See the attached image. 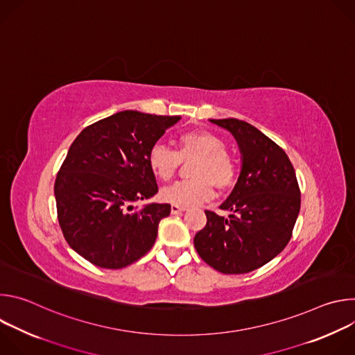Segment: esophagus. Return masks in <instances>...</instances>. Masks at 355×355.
<instances>
[{
    "instance_id": "34e87169",
    "label": "esophagus",
    "mask_w": 355,
    "mask_h": 355,
    "mask_svg": "<svg viewBox=\"0 0 355 355\" xmlns=\"http://www.w3.org/2000/svg\"><path fill=\"white\" fill-rule=\"evenodd\" d=\"M187 211V207H180V205H171V214L173 215H177V214H181Z\"/></svg>"
}]
</instances>
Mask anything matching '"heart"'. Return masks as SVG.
Instances as JSON below:
<instances>
[{"instance_id": "obj_1", "label": "heart", "mask_w": 355, "mask_h": 355, "mask_svg": "<svg viewBox=\"0 0 355 355\" xmlns=\"http://www.w3.org/2000/svg\"><path fill=\"white\" fill-rule=\"evenodd\" d=\"M196 157L193 180L178 181L166 187L160 198L173 205L191 207L212 199L214 185L219 189L230 188L237 175V166L227 153L226 141L209 130H189L177 137V150L156 143L147 153L148 167L159 180L168 181L174 177L182 160Z\"/></svg>"}]
</instances>
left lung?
I'll use <instances>...</instances> for the list:
<instances>
[{"mask_svg":"<svg viewBox=\"0 0 355 355\" xmlns=\"http://www.w3.org/2000/svg\"><path fill=\"white\" fill-rule=\"evenodd\" d=\"M237 140L241 173L220 209L229 219L205 211L207 226L195 234L199 257L223 274L254 271L285 248L300 209V189L285 151L252 125L211 119Z\"/></svg>","mask_w":355,"mask_h":355,"instance_id":"8db88e82","label":"left lung"}]
</instances>
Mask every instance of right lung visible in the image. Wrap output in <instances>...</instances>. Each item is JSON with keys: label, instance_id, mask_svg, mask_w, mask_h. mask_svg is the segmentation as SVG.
Here are the masks:
<instances>
[{"label": "right lung", "instance_id": "1", "mask_svg": "<svg viewBox=\"0 0 355 355\" xmlns=\"http://www.w3.org/2000/svg\"><path fill=\"white\" fill-rule=\"evenodd\" d=\"M180 116L122 111L87 126L58 173V219L69 245L91 264L118 270L153 247L170 204L132 207L159 192L150 147Z\"/></svg>", "mask_w": 355, "mask_h": 355}]
</instances>
